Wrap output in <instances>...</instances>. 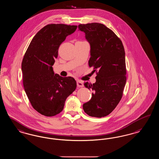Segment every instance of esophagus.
<instances>
[{"label":"esophagus","mask_w":159,"mask_h":159,"mask_svg":"<svg viewBox=\"0 0 159 159\" xmlns=\"http://www.w3.org/2000/svg\"><path fill=\"white\" fill-rule=\"evenodd\" d=\"M77 86L78 87H83V83L80 80L77 81Z\"/></svg>","instance_id":"esophagus-1"}]
</instances>
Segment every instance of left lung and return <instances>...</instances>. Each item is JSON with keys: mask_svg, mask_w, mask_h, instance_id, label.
<instances>
[{"mask_svg": "<svg viewBox=\"0 0 159 159\" xmlns=\"http://www.w3.org/2000/svg\"><path fill=\"white\" fill-rule=\"evenodd\" d=\"M78 28L90 46L89 67L98 70L96 82L84 84L93 93L83 109L90 116L102 118L112 112L122 96L127 79L124 48L121 39L103 24H80Z\"/></svg>", "mask_w": 159, "mask_h": 159, "instance_id": "8db88e82", "label": "left lung"}]
</instances>
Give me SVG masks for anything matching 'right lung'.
<instances>
[{"instance_id": "obj_1", "label": "right lung", "mask_w": 159, "mask_h": 159, "mask_svg": "<svg viewBox=\"0 0 159 159\" xmlns=\"http://www.w3.org/2000/svg\"><path fill=\"white\" fill-rule=\"evenodd\" d=\"M76 25L48 24L32 38L22 62L23 84L34 109L41 114L52 116L60 113L67 98L76 88L71 77L54 74L52 66L58 48Z\"/></svg>"}]
</instances>
